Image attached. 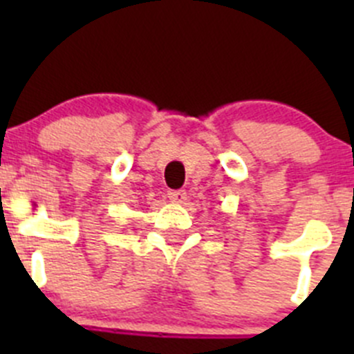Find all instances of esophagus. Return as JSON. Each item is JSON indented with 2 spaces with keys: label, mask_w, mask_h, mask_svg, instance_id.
<instances>
[{
  "label": "esophagus",
  "mask_w": 354,
  "mask_h": 354,
  "mask_svg": "<svg viewBox=\"0 0 354 354\" xmlns=\"http://www.w3.org/2000/svg\"><path fill=\"white\" fill-rule=\"evenodd\" d=\"M167 198L174 203H183L187 200V192L185 190H169L167 192Z\"/></svg>",
  "instance_id": "obj_1"
}]
</instances>
